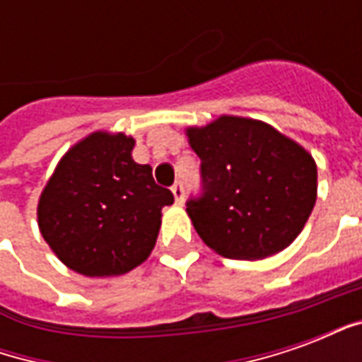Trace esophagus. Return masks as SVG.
<instances>
[{"label": "esophagus", "mask_w": 362, "mask_h": 362, "mask_svg": "<svg viewBox=\"0 0 362 362\" xmlns=\"http://www.w3.org/2000/svg\"><path fill=\"white\" fill-rule=\"evenodd\" d=\"M173 194H174V199H176V204L178 205L184 204V196H186V194H184V184H182V182H176V184H174Z\"/></svg>", "instance_id": "esophagus-1"}]
</instances>
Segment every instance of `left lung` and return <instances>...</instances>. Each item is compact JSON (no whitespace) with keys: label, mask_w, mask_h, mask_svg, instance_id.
Here are the masks:
<instances>
[{"label":"left lung","mask_w":362,"mask_h":362,"mask_svg":"<svg viewBox=\"0 0 362 362\" xmlns=\"http://www.w3.org/2000/svg\"><path fill=\"white\" fill-rule=\"evenodd\" d=\"M186 135L202 158L204 194L186 204L199 238L233 259L285 250L316 204L310 153L266 122L240 116H219Z\"/></svg>","instance_id":"obj_1"}]
</instances>
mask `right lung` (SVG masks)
I'll return each instance as SVG.
<instances>
[{"label":"right lung","mask_w":362,"mask_h":362,"mask_svg":"<svg viewBox=\"0 0 362 362\" xmlns=\"http://www.w3.org/2000/svg\"><path fill=\"white\" fill-rule=\"evenodd\" d=\"M135 139L93 132L59 158L38 199V228L69 269L114 277L149 258L170 189L132 157Z\"/></svg>","instance_id":"1"}]
</instances>
